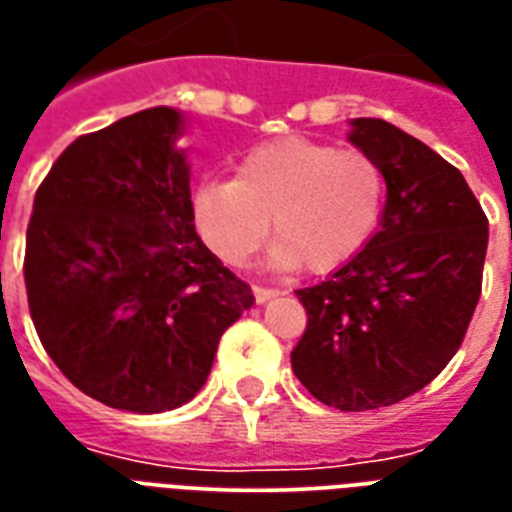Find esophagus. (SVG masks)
Segmentation results:
<instances>
[{
	"label": "esophagus",
	"mask_w": 512,
	"mask_h": 512,
	"mask_svg": "<svg viewBox=\"0 0 512 512\" xmlns=\"http://www.w3.org/2000/svg\"><path fill=\"white\" fill-rule=\"evenodd\" d=\"M252 295H255L257 303H268L271 297L279 295V289H271V287H255L252 289Z\"/></svg>",
	"instance_id": "esophagus-1"
}]
</instances>
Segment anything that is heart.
I'll use <instances>...</instances> for the list:
<instances>
[{
	"label": "heart",
	"instance_id": "heart-1",
	"mask_svg": "<svg viewBox=\"0 0 512 512\" xmlns=\"http://www.w3.org/2000/svg\"><path fill=\"white\" fill-rule=\"evenodd\" d=\"M382 201L385 175L369 154L279 138L252 148L236 180L201 185L193 209L201 239L225 263H247L273 220V265L327 273L372 239Z\"/></svg>",
	"mask_w": 512,
	"mask_h": 512
}]
</instances>
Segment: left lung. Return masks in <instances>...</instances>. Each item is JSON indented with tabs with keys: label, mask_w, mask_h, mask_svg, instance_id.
Segmentation results:
<instances>
[{
	"label": "left lung",
	"mask_w": 512,
	"mask_h": 512,
	"mask_svg": "<svg viewBox=\"0 0 512 512\" xmlns=\"http://www.w3.org/2000/svg\"><path fill=\"white\" fill-rule=\"evenodd\" d=\"M348 140L382 167L380 231L316 287L292 350L297 380L340 412L390 406L441 374L481 297L489 220L457 167L382 119Z\"/></svg>",
	"instance_id": "1"
}]
</instances>
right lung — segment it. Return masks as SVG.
Returning <instances> with one entry per match:
<instances>
[{"instance_id": "1", "label": "right lung", "mask_w": 512, "mask_h": 512, "mask_svg": "<svg viewBox=\"0 0 512 512\" xmlns=\"http://www.w3.org/2000/svg\"><path fill=\"white\" fill-rule=\"evenodd\" d=\"M183 114L156 106L76 138L34 196L28 311L58 369L100 404L156 414L207 382L255 297L193 225Z\"/></svg>"}]
</instances>
